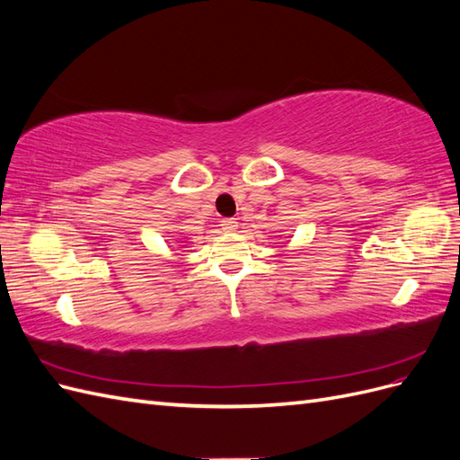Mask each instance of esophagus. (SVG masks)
<instances>
[{"label":"esophagus","instance_id":"obj_1","mask_svg":"<svg viewBox=\"0 0 460 460\" xmlns=\"http://www.w3.org/2000/svg\"><path fill=\"white\" fill-rule=\"evenodd\" d=\"M220 226H222V230L234 232L235 228H238V220H235V218H222L220 220Z\"/></svg>","mask_w":460,"mask_h":460}]
</instances>
